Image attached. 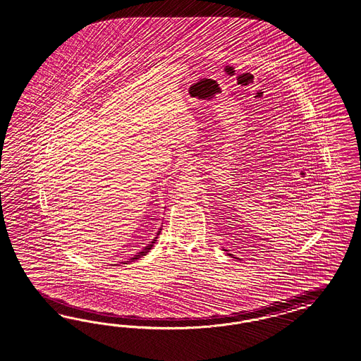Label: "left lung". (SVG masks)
I'll return each instance as SVG.
<instances>
[{
    "instance_id": "obj_1",
    "label": "left lung",
    "mask_w": 361,
    "mask_h": 361,
    "mask_svg": "<svg viewBox=\"0 0 361 361\" xmlns=\"http://www.w3.org/2000/svg\"><path fill=\"white\" fill-rule=\"evenodd\" d=\"M224 252H227V250L224 249ZM227 255H231V257H233V255H231V253H227ZM233 258H236V259H240V258H238V257H233Z\"/></svg>"
}]
</instances>
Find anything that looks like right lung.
Here are the masks:
<instances>
[{
    "instance_id": "add662e5",
    "label": "right lung",
    "mask_w": 361,
    "mask_h": 361,
    "mask_svg": "<svg viewBox=\"0 0 361 361\" xmlns=\"http://www.w3.org/2000/svg\"><path fill=\"white\" fill-rule=\"evenodd\" d=\"M160 232H161V228L159 229L158 233H157V238H152V241L149 243V245L145 246L143 249H142L141 252L140 253H137V255H134L133 258H130V261H135V259H138V258H141V257H143V255H147L149 253V250L152 249V246H154V244L157 243V238H158L159 235H160ZM126 262H129V261H126ZM126 262H123V264H126Z\"/></svg>"
}]
</instances>
